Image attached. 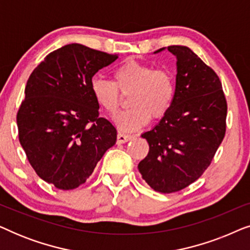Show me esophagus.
I'll use <instances>...</instances> for the list:
<instances>
[{"label": "esophagus", "mask_w": 250, "mask_h": 250, "mask_svg": "<svg viewBox=\"0 0 250 250\" xmlns=\"http://www.w3.org/2000/svg\"><path fill=\"white\" fill-rule=\"evenodd\" d=\"M131 139H132L131 135H126V134H123V133H118V135H117V145H122V143L127 142Z\"/></svg>", "instance_id": "esophagus-1"}]
</instances>
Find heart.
I'll return each instance as SVG.
<instances>
[{
  "label": "heart",
  "mask_w": 250,
  "mask_h": 250,
  "mask_svg": "<svg viewBox=\"0 0 250 250\" xmlns=\"http://www.w3.org/2000/svg\"><path fill=\"white\" fill-rule=\"evenodd\" d=\"M128 94L129 109L115 117L121 131L134 132L148 124L150 117H163L172 104L175 84L173 75L151 64L127 60L114 71V83L101 77L91 81V92L99 107L115 115L121 105V94Z\"/></svg>",
  "instance_id": "b5f03b06"
}]
</instances>
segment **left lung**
Wrapping results in <instances>:
<instances>
[{"instance_id":"obj_1","label":"left lung","mask_w":250,"mask_h":250,"mask_svg":"<svg viewBox=\"0 0 250 250\" xmlns=\"http://www.w3.org/2000/svg\"><path fill=\"white\" fill-rule=\"evenodd\" d=\"M167 50L176 57L174 98L158 124L141 134L149 152L138 165L143 180L162 193L184 189L210 165L225 135L228 110L216 73L189 47Z\"/></svg>"}]
</instances>
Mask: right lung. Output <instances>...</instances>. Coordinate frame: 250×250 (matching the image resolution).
Wrapping results in <instances>:
<instances>
[{"label": "right lung", "instance_id": "right-lung-1", "mask_svg": "<svg viewBox=\"0 0 250 250\" xmlns=\"http://www.w3.org/2000/svg\"><path fill=\"white\" fill-rule=\"evenodd\" d=\"M117 58L67 44L47 54L27 81L17 114L19 141L37 175L58 189L85 183L116 143V128L99 117L91 81Z\"/></svg>", "mask_w": 250, "mask_h": 250}]
</instances>
